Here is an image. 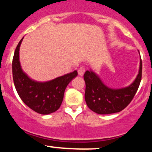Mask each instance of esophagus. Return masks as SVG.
<instances>
[{
    "instance_id": "34e87169",
    "label": "esophagus",
    "mask_w": 152,
    "mask_h": 152,
    "mask_svg": "<svg viewBox=\"0 0 152 152\" xmlns=\"http://www.w3.org/2000/svg\"><path fill=\"white\" fill-rule=\"evenodd\" d=\"M84 72H85V68L84 66H81V67H80L79 69H78V73H79V76H82L83 75H84Z\"/></svg>"
}]
</instances>
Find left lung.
Masks as SVG:
<instances>
[{"instance_id": "8db88e82", "label": "left lung", "mask_w": 152, "mask_h": 152, "mask_svg": "<svg viewBox=\"0 0 152 152\" xmlns=\"http://www.w3.org/2000/svg\"><path fill=\"white\" fill-rule=\"evenodd\" d=\"M142 76V61L140 60L139 72L134 82L120 89L108 88L94 72L86 71L84 75L86 83L85 101L88 107L101 115L121 112L130 104L138 89Z\"/></svg>"}]
</instances>
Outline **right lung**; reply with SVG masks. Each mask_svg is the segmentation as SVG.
<instances>
[{
  "mask_svg": "<svg viewBox=\"0 0 152 152\" xmlns=\"http://www.w3.org/2000/svg\"><path fill=\"white\" fill-rule=\"evenodd\" d=\"M23 38L15 50L12 61L13 79L18 94L24 104L36 113L42 115L54 113L61 107L66 88L77 76V71H74L48 82L32 81L23 72L20 66L19 48Z\"/></svg>",
  "mask_w": 152,
  "mask_h": 152,
  "instance_id": "1",
  "label": "right lung"
}]
</instances>
